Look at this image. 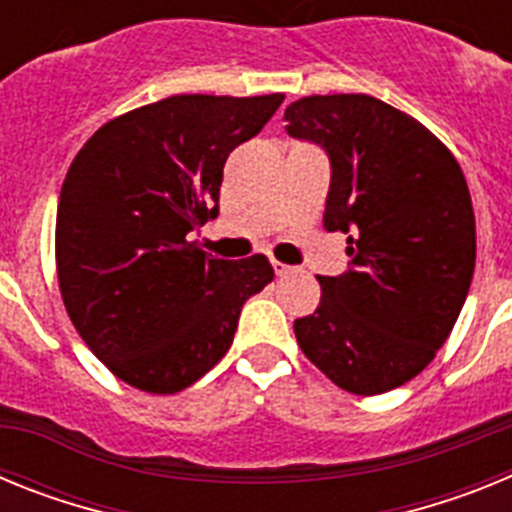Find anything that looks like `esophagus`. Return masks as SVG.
<instances>
[{
    "label": "esophagus",
    "mask_w": 512,
    "mask_h": 512,
    "mask_svg": "<svg viewBox=\"0 0 512 512\" xmlns=\"http://www.w3.org/2000/svg\"><path fill=\"white\" fill-rule=\"evenodd\" d=\"M271 266H274V274H277V277H287V274H292V271H295V266H287L277 259L271 261Z\"/></svg>",
    "instance_id": "34e87169"
}]
</instances>
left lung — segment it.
Instances as JSON below:
<instances>
[{
    "label": "left lung",
    "instance_id": "obj_1",
    "mask_svg": "<svg viewBox=\"0 0 512 512\" xmlns=\"http://www.w3.org/2000/svg\"><path fill=\"white\" fill-rule=\"evenodd\" d=\"M287 133L330 161L323 225L346 233L348 269L318 277L295 320L302 354L341 390L382 395L431 364L459 318L477 259L456 158L418 120L369 94L302 97Z\"/></svg>",
    "mask_w": 512,
    "mask_h": 512
}]
</instances>
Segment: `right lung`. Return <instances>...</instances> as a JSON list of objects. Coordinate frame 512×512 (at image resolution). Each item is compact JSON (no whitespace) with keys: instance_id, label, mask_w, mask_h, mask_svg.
<instances>
[{"instance_id":"obj_1","label":"right lung","mask_w":512,"mask_h":512,"mask_svg":"<svg viewBox=\"0 0 512 512\" xmlns=\"http://www.w3.org/2000/svg\"><path fill=\"white\" fill-rule=\"evenodd\" d=\"M282 102L176 94L115 117L76 153L58 200V284L79 336L130 387L174 395L205 377L274 279L266 256L212 259L187 235L215 220L225 158Z\"/></svg>"}]
</instances>
